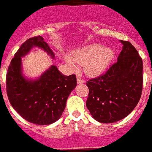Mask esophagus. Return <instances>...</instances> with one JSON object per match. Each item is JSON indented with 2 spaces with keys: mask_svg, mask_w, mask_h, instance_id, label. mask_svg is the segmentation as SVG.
Masks as SVG:
<instances>
[{
  "mask_svg": "<svg viewBox=\"0 0 152 152\" xmlns=\"http://www.w3.org/2000/svg\"><path fill=\"white\" fill-rule=\"evenodd\" d=\"M77 82L78 84H81V83H84V80H83V79L81 78V77H80V76H77Z\"/></svg>",
  "mask_w": 152,
  "mask_h": 152,
  "instance_id": "esophagus-1",
  "label": "esophagus"
}]
</instances>
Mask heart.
Here are the masks:
<instances>
[{
  "label": "heart",
  "instance_id": "heart-1",
  "mask_svg": "<svg viewBox=\"0 0 152 152\" xmlns=\"http://www.w3.org/2000/svg\"><path fill=\"white\" fill-rule=\"evenodd\" d=\"M113 58L114 50L111 47L91 44L75 50L71 56H65V61L72 69H77V63L83 64L84 72L96 77L108 69Z\"/></svg>",
  "mask_w": 152,
  "mask_h": 152
}]
</instances>
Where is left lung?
I'll use <instances>...</instances> for the list:
<instances>
[{"label": "left lung", "instance_id": "1", "mask_svg": "<svg viewBox=\"0 0 152 152\" xmlns=\"http://www.w3.org/2000/svg\"><path fill=\"white\" fill-rule=\"evenodd\" d=\"M120 42L123 47L117 62L105 75L87 82L89 96L86 105L92 117L100 123H114L126 118L142 95V58L129 41Z\"/></svg>", "mask_w": 152, "mask_h": 152}]
</instances>
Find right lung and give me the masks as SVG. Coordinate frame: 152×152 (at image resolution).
<instances>
[{"label": "right lung", "mask_w": 152, "mask_h": 152, "mask_svg": "<svg viewBox=\"0 0 152 152\" xmlns=\"http://www.w3.org/2000/svg\"><path fill=\"white\" fill-rule=\"evenodd\" d=\"M38 47L53 59L55 54L41 36L28 39L11 60L7 74V93L12 108L30 123L48 125L60 118L69 94L77 86L75 75L66 76L56 65H51L37 78L23 74L22 57Z\"/></svg>", "instance_id": "obj_1"}]
</instances>
